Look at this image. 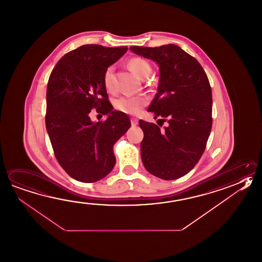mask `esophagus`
<instances>
[{
    "label": "esophagus",
    "instance_id": "obj_1",
    "mask_svg": "<svg viewBox=\"0 0 262 262\" xmlns=\"http://www.w3.org/2000/svg\"><path fill=\"white\" fill-rule=\"evenodd\" d=\"M130 122H132L133 126H136L138 124V119H135V118H132L130 119Z\"/></svg>",
    "mask_w": 262,
    "mask_h": 262
}]
</instances>
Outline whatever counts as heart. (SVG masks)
<instances>
[{"label": "heart", "instance_id": "b5f03b06", "mask_svg": "<svg viewBox=\"0 0 262 262\" xmlns=\"http://www.w3.org/2000/svg\"><path fill=\"white\" fill-rule=\"evenodd\" d=\"M128 68L134 74L140 78H146L151 71V67L146 60L141 57H133L128 60ZM103 82L105 89L108 92L114 90V67L109 66L104 70ZM149 100L143 95H122L114 101V106L118 111L128 115H138L142 109L148 104Z\"/></svg>", "mask_w": 262, "mask_h": 262}]
</instances>
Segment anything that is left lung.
<instances>
[{"label":"left lung","instance_id":"1","mask_svg":"<svg viewBox=\"0 0 262 262\" xmlns=\"http://www.w3.org/2000/svg\"><path fill=\"white\" fill-rule=\"evenodd\" d=\"M135 54L159 64L158 94L147 109L157 124L140 120L143 132L141 156L144 168L158 178L183 177L198 164L212 127V92L198 60L179 46H130Z\"/></svg>","mask_w":262,"mask_h":262}]
</instances>
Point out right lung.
<instances>
[{
	"instance_id": "add662e5",
	"label": "right lung",
	"mask_w": 262,
	"mask_h": 262,
	"mask_svg": "<svg viewBox=\"0 0 262 262\" xmlns=\"http://www.w3.org/2000/svg\"><path fill=\"white\" fill-rule=\"evenodd\" d=\"M127 50L82 45L66 54L50 75L45 115L50 141L60 166L81 183H95L113 169L114 144L130 127L126 114L112 110L103 82L105 69ZM93 108L109 118L92 123Z\"/></svg>"
}]
</instances>
